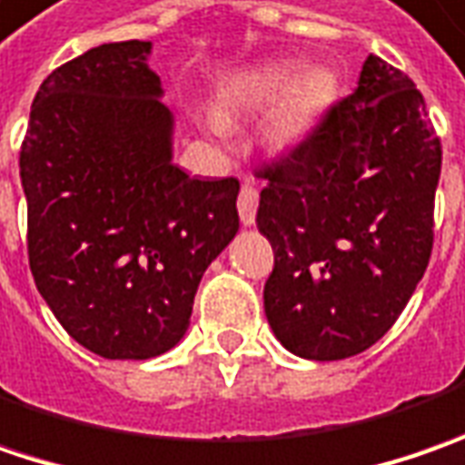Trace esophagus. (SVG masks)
<instances>
[{
    "label": "esophagus",
    "mask_w": 465,
    "mask_h": 465,
    "mask_svg": "<svg viewBox=\"0 0 465 465\" xmlns=\"http://www.w3.org/2000/svg\"><path fill=\"white\" fill-rule=\"evenodd\" d=\"M236 208H239V218H242V223H244V226H252L254 215H257V190H254L250 182H244V184H242V193H239V203H236Z\"/></svg>",
    "instance_id": "1"
}]
</instances>
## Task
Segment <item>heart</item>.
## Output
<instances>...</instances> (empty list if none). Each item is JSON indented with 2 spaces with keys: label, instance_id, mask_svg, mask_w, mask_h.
I'll use <instances>...</instances> for the list:
<instances>
[{
  "label": "heart",
  "instance_id": "b5f03b06",
  "mask_svg": "<svg viewBox=\"0 0 465 465\" xmlns=\"http://www.w3.org/2000/svg\"><path fill=\"white\" fill-rule=\"evenodd\" d=\"M296 74L299 67L292 62H271L239 74L226 93V112H257L275 104L271 114L272 137L278 143L304 137L328 101V85L320 74H304L299 80ZM208 127L215 134H226V124L218 116L208 119Z\"/></svg>",
  "mask_w": 465,
  "mask_h": 465
}]
</instances>
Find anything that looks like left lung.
Returning <instances> with one entry per match:
<instances>
[{"mask_svg":"<svg viewBox=\"0 0 465 465\" xmlns=\"http://www.w3.org/2000/svg\"><path fill=\"white\" fill-rule=\"evenodd\" d=\"M440 166L424 95L370 54L356 91L265 169L257 229L275 265L262 299L289 351L338 361L393 328L432 254Z\"/></svg>","mask_w":465,"mask_h":465,"instance_id":"8db88e82","label":"left lung"}]
</instances>
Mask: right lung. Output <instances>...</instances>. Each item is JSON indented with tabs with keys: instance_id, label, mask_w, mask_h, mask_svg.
Returning <instances> with one entry per match:
<instances>
[{
	"instance_id": "add662e5",
	"label": "right lung",
	"mask_w": 465,
	"mask_h": 465,
	"mask_svg": "<svg viewBox=\"0 0 465 465\" xmlns=\"http://www.w3.org/2000/svg\"><path fill=\"white\" fill-rule=\"evenodd\" d=\"M151 49L101 44L51 72L20 151L35 289L104 359L173 349L203 272L239 232V182L173 163V114Z\"/></svg>"
}]
</instances>
